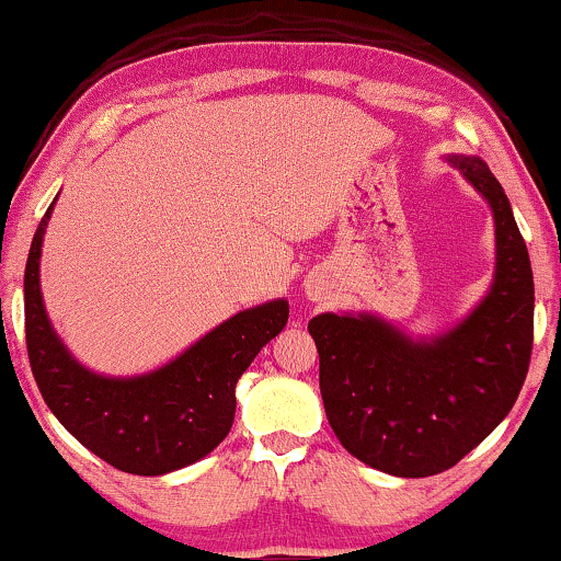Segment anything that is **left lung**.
<instances>
[{"label":"left lung","instance_id":"left-lung-1","mask_svg":"<svg viewBox=\"0 0 561 561\" xmlns=\"http://www.w3.org/2000/svg\"><path fill=\"white\" fill-rule=\"evenodd\" d=\"M444 159L494 216L496 266L483 300L434 336L368 310L308 323L329 426L350 455L397 478L444 473L473 451L515 404L533 350V268L510 198L481 157Z\"/></svg>","mask_w":561,"mask_h":561}]
</instances>
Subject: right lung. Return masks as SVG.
Returning <instances> with one entry per match:
<instances>
[{
	"label": "right lung",
	"instance_id": "obj_1",
	"mask_svg": "<svg viewBox=\"0 0 561 561\" xmlns=\"http://www.w3.org/2000/svg\"><path fill=\"white\" fill-rule=\"evenodd\" d=\"M54 204L33 234L23 279L25 345L44 402L85 449L123 473L164 476L204 460L232 428L238 379L287 327L289 302L240 310L146 374H99L67 350L42 298V245Z\"/></svg>",
	"mask_w": 561,
	"mask_h": 561
}]
</instances>
